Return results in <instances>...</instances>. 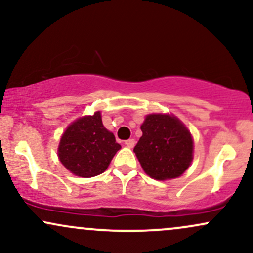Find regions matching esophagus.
Instances as JSON below:
<instances>
[{
	"label": "esophagus",
	"instance_id": "1",
	"mask_svg": "<svg viewBox=\"0 0 253 253\" xmlns=\"http://www.w3.org/2000/svg\"><path fill=\"white\" fill-rule=\"evenodd\" d=\"M125 145H126L127 147H129V149H132V147L135 145V140L134 139H128V140L125 141Z\"/></svg>",
	"mask_w": 253,
	"mask_h": 253
}]
</instances>
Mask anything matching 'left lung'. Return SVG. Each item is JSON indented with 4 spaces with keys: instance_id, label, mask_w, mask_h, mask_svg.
I'll return each mask as SVG.
<instances>
[{
    "instance_id": "left-lung-1",
    "label": "left lung",
    "mask_w": 253,
    "mask_h": 253,
    "mask_svg": "<svg viewBox=\"0 0 253 253\" xmlns=\"http://www.w3.org/2000/svg\"><path fill=\"white\" fill-rule=\"evenodd\" d=\"M143 135L134 147L136 158L151 178H177L193 161L190 132L172 114H149L140 126Z\"/></svg>"
}]
</instances>
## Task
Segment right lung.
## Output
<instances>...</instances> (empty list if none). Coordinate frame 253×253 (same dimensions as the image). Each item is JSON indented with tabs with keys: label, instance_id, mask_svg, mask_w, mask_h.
<instances>
[{
	"label": "right lung",
	"instance_id": "obj_1",
	"mask_svg": "<svg viewBox=\"0 0 253 253\" xmlns=\"http://www.w3.org/2000/svg\"><path fill=\"white\" fill-rule=\"evenodd\" d=\"M121 146L102 124L100 112L69 125L58 146V157L71 173L94 177L104 172Z\"/></svg>",
	"mask_w": 253,
	"mask_h": 253
}]
</instances>
